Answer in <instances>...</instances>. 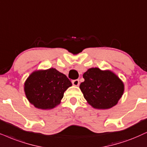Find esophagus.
<instances>
[{
	"instance_id": "obj_1",
	"label": "esophagus",
	"mask_w": 147,
	"mask_h": 147,
	"mask_svg": "<svg viewBox=\"0 0 147 147\" xmlns=\"http://www.w3.org/2000/svg\"><path fill=\"white\" fill-rule=\"evenodd\" d=\"M72 85H73L74 86H78V85H79V79L73 80V81H72Z\"/></svg>"
}]
</instances>
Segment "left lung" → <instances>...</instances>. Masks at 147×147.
Masks as SVG:
<instances>
[{"instance_id": "1", "label": "left lung", "mask_w": 147, "mask_h": 147, "mask_svg": "<svg viewBox=\"0 0 147 147\" xmlns=\"http://www.w3.org/2000/svg\"><path fill=\"white\" fill-rule=\"evenodd\" d=\"M83 77L85 81L79 87L87 103L94 109H111L118 103L123 95V81L110 70L91 68Z\"/></svg>"}]
</instances>
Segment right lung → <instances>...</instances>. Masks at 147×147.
<instances>
[{
	"label": "right lung",
	"instance_id": "1",
	"mask_svg": "<svg viewBox=\"0 0 147 147\" xmlns=\"http://www.w3.org/2000/svg\"><path fill=\"white\" fill-rule=\"evenodd\" d=\"M72 83L55 68L35 70L24 83V92L30 103L37 109L49 110L60 105L64 93Z\"/></svg>",
	"mask_w": 147,
	"mask_h": 147
}]
</instances>
